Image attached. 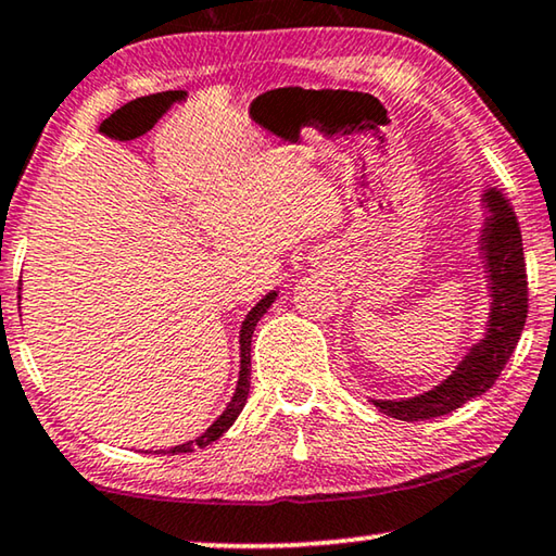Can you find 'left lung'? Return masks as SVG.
<instances>
[{
	"label": "left lung",
	"instance_id": "1",
	"mask_svg": "<svg viewBox=\"0 0 556 556\" xmlns=\"http://www.w3.org/2000/svg\"><path fill=\"white\" fill-rule=\"evenodd\" d=\"M485 204L490 214L485 216L480 251L485 258L490 298H493L485 338L472 344L448 379L426 394L402 399V402L371 399L381 414L399 418V421H426V418L456 412L495 384L500 371L505 369L507 359L513 357L517 342H520L527 320V300H530L527 298L530 293H527L520 224L497 189H488Z\"/></svg>",
	"mask_w": 556,
	"mask_h": 556
}]
</instances>
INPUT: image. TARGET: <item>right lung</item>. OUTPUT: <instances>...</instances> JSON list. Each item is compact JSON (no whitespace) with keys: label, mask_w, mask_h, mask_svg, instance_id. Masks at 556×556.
<instances>
[{"label":"right lung","mask_w":556,"mask_h":556,"mask_svg":"<svg viewBox=\"0 0 556 556\" xmlns=\"http://www.w3.org/2000/svg\"><path fill=\"white\" fill-rule=\"evenodd\" d=\"M276 290H270V293L258 300L256 307H251V313L245 315V320L241 325V371H239V384H236V391L231 396L229 406H226V412L216 418V421L208 426V429L199 435V439L189 441V443H181L175 445V448H169L167 453H192L194 448H204V445L214 443L216 439H222V435L231 429V424L236 421V416L241 414V408L245 406V399H249V389H251V338H253V330H256V323L263 317V313L268 311L273 300H276ZM165 453V451H162Z\"/></svg>","instance_id":"obj_1"}]
</instances>
